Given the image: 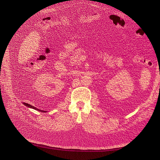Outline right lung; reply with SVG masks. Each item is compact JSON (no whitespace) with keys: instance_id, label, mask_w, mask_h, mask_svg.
Returning a JSON list of instances; mask_svg holds the SVG:
<instances>
[{"instance_id":"obj_1","label":"right lung","mask_w":160,"mask_h":160,"mask_svg":"<svg viewBox=\"0 0 160 160\" xmlns=\"http://www.w3.org/2000/svg\"><path fill=\"white\" fill-rule=\"evenodd\" d=\"M23 104H24L25 106H27V107H28V108H32V109H34V110H38L39 112H47V111H43V110H39V109H38V108H36V107H34V106H32V105H30V104H27V103H23Z\"/></svg>"}]
</instances>
